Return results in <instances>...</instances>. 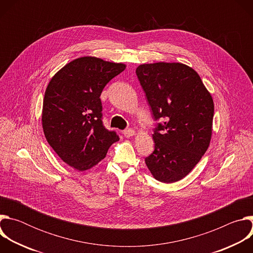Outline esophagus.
Segmentation results:
<instances>
[{
  "instance_id": "34e87169",
  "label": "esophagus",
  "mask_w": 253,
  "mask_h": 253,
  "mask_svg": "<svg viewBox=\"0 0 253 253\" xmlns=\"http://www.w3.org/2000/svg\"><path fill=\"white\" fill-rule=\"evenodd\" d=\"M123 134H124L125 137L129 138V137L135 135V132H134L133 129H127V130H124V131H123Z\"/></svg>"
}]
</instances>
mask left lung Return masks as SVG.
Returning a JSON list of instances; mask_svg holds the SVG:
<instances>
[{
	"instance_id": "obj_1",
	"label": "left lung",
	"mask_w": 253,
	"mask_h": 253,
	"mask_svg": "<svg viewBox=\"0 0 253 253\" xmlns=\"http://www.w3.org/2000/svg\"><path fill=\"white\" fill-rule=\"evenodd\" d=\"M136 74L154 119H167L154 129V151L145 163L158 181H179L209 146L213 99L197 72L182 63L142 64Z\"/></svg>"
}]
</instances>
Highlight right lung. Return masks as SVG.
<instances>
[{"label": "right lung", "mask_w": 253, "mask_h": 253, "mask_svg": "<svg viewBox=\"0 0 253 253\" xmlns=\"http://www.w3.org/2000/svg\"><path fill=\"white\" fill-rule=\"evenodd\" d=\"M125 68L122 63L81 57L59 70L47 86L42 111L45 137L58 156L76 170L98 164L119 140L115 131L103 126L100 96Z\"/></svg>", "instance_id": "obj_1"}]
</instances>
